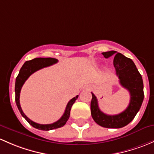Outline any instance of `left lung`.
Wrapping results in <instances>:
<instances>
[{"label":"left lung","mask_w":154,"mask_h":154,"mask_svg":"<svg viewBox=\"0 0 154 154\" xmlns=\"http://www.w3.org/2000/svg\"><path fill=\"white\" fill-rule=\"evenodd\" d=\"M105 58L114 56L113 66L116 74L123 88L129 91L131 100L126 110L117 115H107L101 111L96 96L92 93L90 110L93 120L101 127L121 128L129 124L140 109L144 99L143 81L134 61L116 51L101 53Z\"/></svg>","instance_id":"obj_1"}]
</instances>
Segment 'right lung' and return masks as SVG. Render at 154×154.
<instances>
[{"mask_svg": "<svg viewBox=\"0 0 154 154\" xmlns=\"http://www.w3.org/2000/svg\"><path fill=\"white\" fill-rule=\"evenodd\" d=\"M58 62V60L56 58H34L30 61H27L23 64L22 67L20 68V72H19L18 76L16 78L15 80V102H16L17 107H18L19 111H20V114L31 125L33 128H36L38 130H42V131H50V130L56 129V128H61L66 124L67 122L68 119H69V115H70V110L71 107H72V104L75 103V101L79 97V96H76L75 97L72 98L69 102L67 103L66 105L65 111L64 113L63 114L62 116L61 117L59 120H58L55 122L53 123V124H48V125H41L38 124V123L34 122L33 121L30 120L24 113H23V110H22L20 104V90H21L22 86L23 85L24 82H26V79L29 78L30 75L37 70L42 69L44 67H47V66H51L53 64H55Z\"/></svg>", "mask_w": 154, "mask_h": 154, "instance_id": "obj_1", "label": "right lung"}]
</instances>
